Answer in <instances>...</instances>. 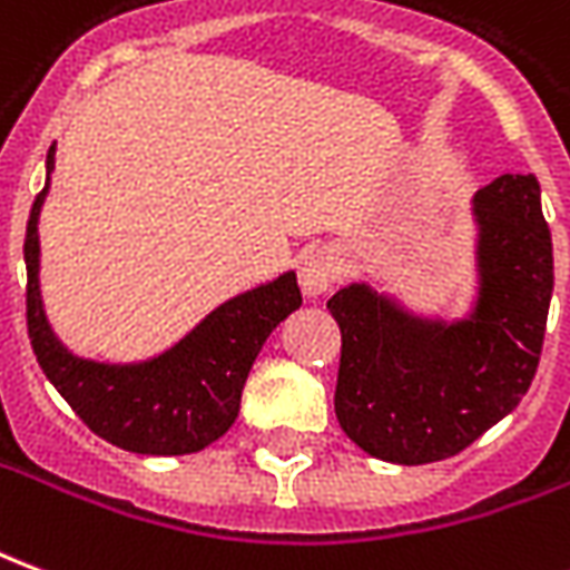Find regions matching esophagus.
<instances>
[{
	"mask_svg": "<svg viewBox=\"0 0 570 570\" xmlns=\"http://www.w3.org/2000/svg\"><path fill=\"white\" fill-rule=\"evenodd\" d=\"M335 281H338V256L333 249L321 247L302 256V262H298V284L305 289V296H323L326 289H333Z\"/></svg>",
	"mask_w": 570,
	"mask_h": 570,
	"instance_id": "1",
	"label": "esophagus"
}]
</instances>
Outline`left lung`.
Wrapping results in <instances>:
<instances>
[{
	"instance_id": "8db88e82",
	"label": "left lung",
	"mask_w": 570,
	"mask_h": 570,
	"mask_svg": "<svg viewBox=\"0 0 570 570\" xmlns=\"http://www.w3.org/2000/svg\"><path fill=\"white\" fill-rule=\"evenodd\" d=\"M476 302L461 321L406 311L370 284H347L326 308L342 330L338 424L391 464L464 452L510 415L538 372L552 298V237L534 174L479 188Z\"/></svg>"
}]
</instances>
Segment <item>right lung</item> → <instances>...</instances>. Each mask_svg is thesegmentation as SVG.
<instances>
[{
    "label": "right lung",
    "mask_w": 570,
    "mask_h": 570,
    "mask_svg": "<svg viewBox=\"0 0 570 570\" xmlns=\"http://www.w3.org/2000/svg\"><path fill=\"white\" fill-rule=\"evenodd\" d=\"M55 146L48 151V179ZM48 183L27 223V330L39 366L88 428L125 452L191 454L232 428L240 394L265 338L302 305L296 274L284 272L213 308L164 354L140 363L76 357L45 317L39 293V213Z\"/></svg>",
    "instance_id": "obj_1"
}]
</instances>
